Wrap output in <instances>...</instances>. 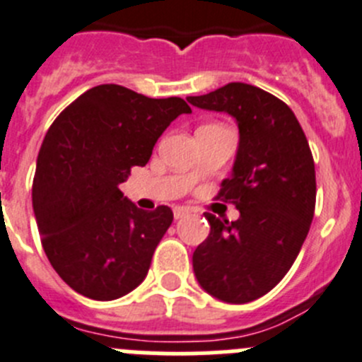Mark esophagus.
<instances>
[{
	"instance_id": "esophagus-1",
	"label": "esophagus",
	"mask_w": 362,
	"mask_h": 362,
	"mask_svg": "<svg viewBox=\"0 0 362 362\" xmlns=\"http://www.w3.org/2000/svg\"><path fill=\"white\" fill-rule=\"evenodd\" d=\"M187 214H189V209L187 207H180V205H178V207L173 209L175 219H182V218H185V216H187Z\"/></svg>"
}]
</instances>
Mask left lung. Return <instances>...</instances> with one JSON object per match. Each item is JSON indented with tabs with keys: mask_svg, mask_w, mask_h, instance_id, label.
<instances>
[{
	"mask_svg": "<svg viewBox=\"0 0 362 362\" xmlns=\"http://www.w3.org/2000/svg\"><path fill=\"white\" fill-rule=\"evenodd\" d=\"M194 107L238 119L234 173L218 198L235 205L238 221L205 212L211 232L192 253V268L209 295L246 303L272 291L291 269L316 207V171L309 143L288 105L241 82L189 96Z\"/></svg>",
	"mask_w": 362,
	"mask_h": 362,
	"instance_id": "8db88e82",
	"label": "left lung"
}]
</instances>
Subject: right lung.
<instances>
[{"label":"right lung","instance_id":"right-lung-1","mask_svg":"<svg viewBox=\"0 0 362 362\" xmlns=\"http://www.w3.org/2000/svg\"><path fill=\"white\" fill-rule=\"evenodd\" d=\"M189 112L182 98L103 83L53 121L37 157L32 202L44 252L71 289L114 300L143 282L173 211L137 209L119 184L134 165H146L171 121Z\"/></svg>","mask_w":362,"mask_h":362}]
</instances>
